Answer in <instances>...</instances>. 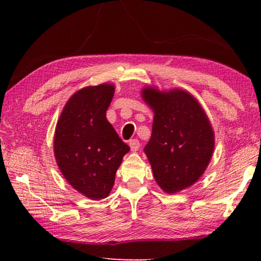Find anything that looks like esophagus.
I'll list each match as a JSON object with an SVG mask.
<instances>
[{"mask_svg": "<svg viewBox=\"0 0 261 261\" xmlns=\"http://www.w3.org/2000/svg\"><path fill=\"white\" fill-rule=\"evenodd\" d=\"M129 146H130V148H131V151H132V152H136V151L139 150L140 142H139V140H137V139H132V140L129 142Z\"/></svg>", "mask_w": 261, "mask_h": 261, "instance_id": "esophagus-1", "label": "esophagus"}]
</instances>
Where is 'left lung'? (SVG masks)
<instances>
[{"label": "left lung", "instance_id": "1", "mask_svg": "<svg viewBox=\"0 0 261 261\" xmlns=\"http://www.w3.org/2000/svg\"><path fill=\"white\" fill-rule=\"evenodd\" d=\"M141 97L153 112L152 132L145 147L157 184L176 194L201 178L214 151V131L202 105L180 88L145 86Z\"/></svg>", "mask_w": 261, "mask_h": 261}]
</instances>
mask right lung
<instances>
[{
  "label": "right lung",
  "instance_id": "obj_1",
  "mask_svg": "<svg viewBox=\"0 0 261 261\" xmlns=\"http://www.w3.org/2000/svg\"><path fill=\"white\" fill-rule=\"evenodd\" d=\"M114 84L86 86L69 97L54 136V153L65 179L91 199L108 197L129 146L107 119Z\"/></svg>",
  "mask_w": 261,
  "mask_h": 261
}]
</instances>
